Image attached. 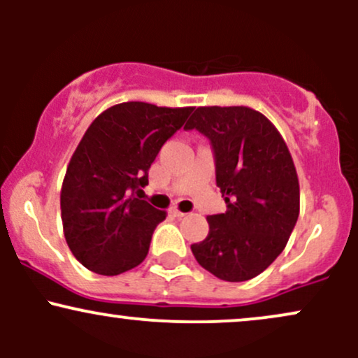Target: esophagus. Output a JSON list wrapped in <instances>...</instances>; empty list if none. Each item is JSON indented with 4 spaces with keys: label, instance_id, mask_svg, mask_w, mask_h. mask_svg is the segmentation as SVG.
I'll return each instance as SVG.
<instances>
[{
    "label": "esophagus",
    "instance_id": "obj_1",
    "mask_svg": "<svg viewBox=\"0 0 358 358\" xmlns=\"http://www.w3.org/2000/svg\"><path fill=\"white\" fill-rule=\"evenodd\" d=\"M170 213H171V215H173V217H176V219H182V217L187 215V213L182 212V210H180V208H176V207L171 208Z\"/></svg>",
    "mask_w": 358,
    "mask_h": 358
}]
</instances>
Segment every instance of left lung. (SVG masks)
<instances>
[{
  "label": "left lung",
  "mask_w": 358,
  "mask_h": 358,
  "mask_svg": "<svg viewBox=\"0 0 358 358\" xmlns=\"http://www.w3.org/2000/svg\"><path fill=\"white\" fill-rule=\"evenodd\" d=\"M185 129L208 138L227 212L208 215V236L192 245L196 262L224 281L269 268L296 225L299 183L285 139L264 114L245 108H196Z\"/></svg>",
  "instance_id": "8db88e82"
}]
</instances>
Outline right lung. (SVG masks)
<instances>
[{
    "mask_svg": "<svg viewBox=\"0 0 358 358\" xmlns=\"http://www.w3.org/2000/svg\"><path fill=\"white\" fill-rule=\"evenodd\" d=\"M193 108L122 102L92 121L73 151L60 192L65 241L82 266L116 276L141 264L166 219L136 193L166 139Z\"/></svg>",
    "mask_w": 358,
    "mask_h": 358,
    "instance_id": "obj_1",
    "label": "right lung"
}]
</instances>
